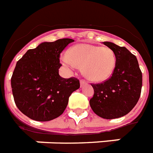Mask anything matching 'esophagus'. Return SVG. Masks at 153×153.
I'll list each match as a JSON object with an SVG mask.
<instances>
[{
    "label": "esophagus",
    "mask_w": 153,
    "mask_h": 153,
    "mask_svg": "<svg viewBox=\"0 0 153 153\" xmlns=\"http://www.w3.org/2000/svg\"><path fill=\"white\" fill-rule=\"evenodd\" d=\"M84 84H86V82L83 79L80 80V85H81V86H83V85H84Z\"/></svg>",
    "instance_id": "1"
}]
</instances>
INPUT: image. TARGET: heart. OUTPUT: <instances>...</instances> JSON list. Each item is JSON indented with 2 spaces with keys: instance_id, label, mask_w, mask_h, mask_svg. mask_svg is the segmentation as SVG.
I'll return each instance as SVG.
<instances>
[{
  "instance_id": "obj_1",
  "label": "heart",
  "mask_w": 153,
  "mask_h": 153,
  "mask_svg": "<svg viewBox=\"0 0 153 153\" xmlns=\"http://www.w3.org/2000/svg\"><path fill=\"white\" fill-rule=\"evenodd\" d=\"M69 55H63L61 62L73 70L83 66L84 75L93 82L100 83L108 79L115 70L116 57L109 47L78 44L70 49Z\"/></svg>"
}]
</instances>
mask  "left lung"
<instances>
[{
    "label": "left lung",
    "instance_id": "1",
    "mask_svg": "<svg viewBox=\"0 0 153 153\" xmlns=\"http://www.w3.org/2000/svg\"><path fill=\"white\" fill-rule=\"evenodd\" d=\"M103 44L115 52L116 65L109 79L91 84L94 94L89 104L95 114L111 120L127 115L134 107L140 97L143 78L137 58L127 48L111 42Z\"/></svg>",
    "mask_w": 153,
    "mask_h": 153
}]
</instances>
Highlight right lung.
Returning a JSON list of instances; mask_svg holds the SVG:
<instances>
[{
  "label": "right lung",
  "mask_w": 153,
  "mask_h": 153,
  "mask_svg": "<svg viewBox=\"0 0 153 153\" xmlns=\"http://www.w3.org/2000/svg\"><path fill=\"white\" fill-rule=\"evenodd\" d=\"M73 42L70 38L45 42L17 61L11 77L12 93L15 105L28 118L49 121L59 117L71 93L79 88L78 79L59 74L60 53Z\"/></svg>",
  "instance_id": "right-lung-1"
}]
</instances>
